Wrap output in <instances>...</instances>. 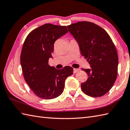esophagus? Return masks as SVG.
Returning <instances> with one entry per match:
<instances>
[{
  "label": "esophagus",
  "instance_id": "1",
  "mask_svg": "<svg viewBox=\"0 0 130 130\" xmlns=\"http://www.w3.org/2000/svg\"><path fill=\"white\" fill-rule=\"evenodd\" d=\"M79 70V69H78V68H74L73 69V73H76L77 72H78Z\"/></svg>",
  "mask_w": 130,
  "mask_h": 130
}]
</instances>
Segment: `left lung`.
Here are the masks:
<instances>
[{"label": "left lung", "instance_id": "8db88e82", "mask_svg": "<svg viewBox=\"0 0 130 130\" xmlns=\"http://www.w3.org/2000/svg\"><path fill=\"white\" fill-rule=\"evenodd\" d=\"M67 27L91 66L82 70L88 74L87 80L80 85L82 91L93 97L103 96L117 76L119 59L114 43L106 30L93 23L79 22Z\"/></svg>", "mask_w": 130, "mask_h": 130}]
</instances>
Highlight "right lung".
I'll return each mask as SVG.
<instances>
[{"label": "right lung", "instance_id": "right-lung-1", "mask_svg": "<svg viewBox=\"0 0 130 130\" xmlns=\"http://www.w3.org/2000/svg\"><path fill=\"white\" fill-rule=\"evenodd\" d=\"M68 32L66 26L48 23L31 31L25 39L21 54L23 73L34 93L41 99L50 100L60 96L66 78L73 74L70 66L57 70L48 64L54 42Z\"/></svg>", "mask_w": 130, "mask_h": 130}]
</instances>
